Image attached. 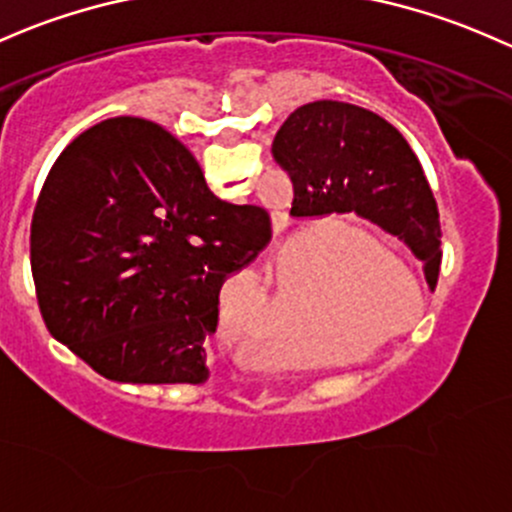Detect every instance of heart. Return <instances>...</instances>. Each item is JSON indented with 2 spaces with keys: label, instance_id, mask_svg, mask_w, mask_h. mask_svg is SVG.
Returning <instances> with one entry per match:
<instances>
[{
  "label": "heart",
  "instance_id": "1",
  "mask_svg": "<svg viewBox=\"0 0 512 512\" xmlns=\"http://www.w3.org/2000/svg\"><path fill=\"white\" fill-rule=\"evenodd\" d=\"M307 263H310V258L302 256V258H298V261L290 263L288 273H285V288H283L285 320H290V315L295 312V305H298V300L302 295V276H305V271H307ZM246 293H249V302L256 307L258 315H263V317L271 315L273 295H271V288L266 285V280H261L258 276L246 278ZM222 332H224V339H227L229 344L239 346V349H249V346L263 342V339L268 337V320L244 322V320H236V317L224 312Z\"/></svg>",
  "mask_w": 512,
  "mask_h": 512
}]
</instances>
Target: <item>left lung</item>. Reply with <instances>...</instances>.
<instances>
[{"mask_svg": "<svg viewBox=\"0 0 512 512\" xmlns=\"http://www.w3.org/2000/svg\"><path fill=\"white\" fill-rule=\"evenodd\" d=\"M295 188L293 217L359 214L400 236L437 285L442 229L420 161L393 124L364 107L317 100L295 109L273 139Z\"/></svg>", "mask_w": 512, "mask_h": 512, "instance_id": "8db88e82", "label": "left lung"}]
</instances>
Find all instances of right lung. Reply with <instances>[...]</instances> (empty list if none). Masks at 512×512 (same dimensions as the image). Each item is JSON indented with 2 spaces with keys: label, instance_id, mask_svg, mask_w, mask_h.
<instances>
[{
  "label": "right lung",
  "instance_id": "obj_1",
  "mask_svg": "<svg viewBox=\"0 0 512 512\" xmlns=\"http://www.w3.org/2000/svg\"><path fill=\"white\" fill-rule=\"evenodd\" d=\"M268 241V212L217 200L163 126L107 119L60 153L38 195V307L48 332L109 381L197 386L219 288Z\"/></svg>",
  "mask_w": 512,
  "mask_h": 512
}]
</instances>
